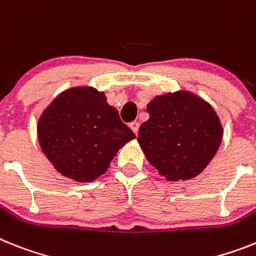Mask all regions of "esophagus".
<instances>
[{
  "label": "esophagus",
  "instance_id": "esophagus-1",
  "mask_svg": "<svg viewBox=\"0 0 256 256\" xmlns=\"http://www.w3.org/2000/svg\"><path fill=\"white\" fill-rule=\"evenodd\" d=\"M130 128H132V132H135V134H138V130H139V122H136V121L132 122V124H130Z\"/></svg>",
  "mask_w": 256,
  "mask_h": 256
}]
</instances>
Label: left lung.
<instances>
[{
	"label": "left lung",
	"mask_w": 256,
	"mask_h": 256,
	"mask_svg": "<svg viewBox=\"0 0 256 256\" xmlns=\"http://www.w3.org/2000/svg\"><path fill=\"white\" fill-rule=\"evenodd\" d=\"M138 143L147 160L168 181H188L204 170L221 144L224 128L211 104L180 90L154 96Z\"/></svg>",
	"instance_id": "8db88e82"
}]
</instances>
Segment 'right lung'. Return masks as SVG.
Here are the masks:
<instances>
[{
  "label": "right lung",
  "instance_id": "1",
  "mask_svg": "<svg viewBox=\"0 0 256 256\" xmlns=\"http://www.w3.org/2000/svg\"><path fill=\"white\" fill-rule=\"evenodd\" d=\"M38 143L54 169L76 182H92L108 170L120 148L135 134L91 86L61 92L38 122Z\"/></svg>",
  "mask_w": 256,
  "mask_h": 256
}]
</instances>
